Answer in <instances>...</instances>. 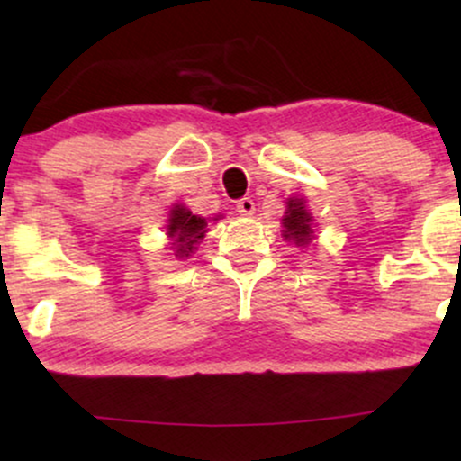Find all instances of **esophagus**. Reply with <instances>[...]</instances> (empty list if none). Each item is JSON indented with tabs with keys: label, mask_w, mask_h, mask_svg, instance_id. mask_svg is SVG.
Segmentation results:
<instances>
[{
	"label": "esophagus",
	"mask_w": 461,
	"mask_h": 461,
	"mask_svg": "<svg viewBox=\"0 0 461 461\" xmlns=\"http://www.w3.org/2000/svg\"><path fill=\"white\" fill-rule=\"evenodd\" d=\"M236 210H238V214H242V216H251L253 212H256V203H253L251 199L249 197H245V199H240L236 203Z\"/></svg>",
	"instance_id": "1"
}]
</instances>
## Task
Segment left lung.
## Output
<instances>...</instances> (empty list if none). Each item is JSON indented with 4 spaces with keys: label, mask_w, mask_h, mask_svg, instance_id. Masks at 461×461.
<instances>
[{
    "label": "left lung",
    "mask_w": 461,
    "mask_h": 461,
    "mask_svg": "<svg viewBox=\"0 0 461 461\" xmlns=\"http://www.w3.org/2000/svg\"><path fill=\"white\" fill-rule=\"evenodd\" d=\"M312 221L314 216L305 208V201L290 197L285 201V212L282 219V236L288 242H294L297 247H308L314 238V230H312Z\"/></svg>",
    "instance_id": "8db88e82"
}]
</instances>
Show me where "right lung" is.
Instances as JSON below:
<instances>
[{
	"mask_svg": "<svg viewBox=\"0 0 461 461\" xmlns=\"http://www.w3.org/2000/svg\"><path fill=\"white\" fill-rule=\"evenodd\" d=\"M216 221V219H214ZM205 227L208 221L203 216L190 212L184 205H173L171 214H168L167 234L173 238V249H176V258L193 256L194 249L205 236Z\"/></svg>",
	"mask_w": 461,
	"mask_h": 461,
	"instance_id": "add662e5",
	"label": "right lung"
}]
</instances>
